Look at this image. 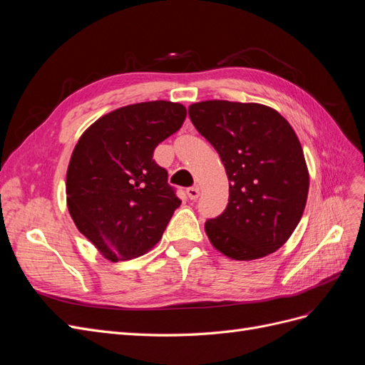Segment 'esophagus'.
Here are the masks:
<instances>
[{
    "instance_id": "esophagus-1",
    "label": "esophagus",
    "mask_w": 365,
    "mask_h": 365,
    "mask_svg": "<svg viewBox=\"0 0 365 365\" xmlns=\"http://www.w3.org/2000/svg\"><path fill=\"white\" fill-rule=\"evenodd\" d=\"M187 195H189V197H190L192 201L197 200V197H200V195H201L200 187H197V185H195V187H189V189H187Z\"/></svg>"
}]
</instances>
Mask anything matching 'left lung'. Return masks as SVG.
Masks as SVG:
<instances>
[{
	"instance_id": "1",
	"label": "left lung",
	"mask_w": 365,
	"mask_h": 365,
	"mask_svg": "<svg viewBox=\"0 0 365 365\" xmlns=\"http://www.w3.org/2000/svg\"><path fill=\"white\" fill-rule=\"evenodd\" d=\"M197 132L225 165L230 197L205 222L212 245L235 260L277 251L303 216L309 172L288 120L260 103L205 101L189 106Z\"/></svg>"
}]
</instances>
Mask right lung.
I'll return each instance as SVG.
<instances>
[{
  "mask_svg": "<svg viewBox=\"0 0 365 365\" xmlns=\"http://www.w3.org/2000/svg\"><path fill=\"white\" fill-rule=\"evenodd\" d=\"M187 111L168 101L128 105L88 128L67 170V205L77 230L111 260L158 244L181 205L153 150L178 130Z\"/></svg>",
  "mask_w": 365,
  "mask_h": 365,
  "instance_id": "obj_1",
  "label": "right lung"
}]
</instances>
